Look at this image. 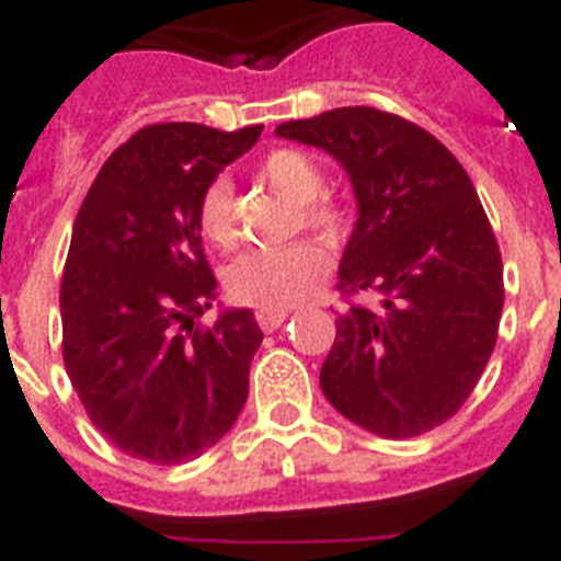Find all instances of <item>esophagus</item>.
<instances>
[{"mask_svg": "<svg viewBox=\"0 0 561 561\" xmlns=\"http://www.w3.org/2000/svg\"><path fill=\"white\" fill-rule=\"evenodd\" d=\"M255 320L262 325L264 332H276L285 320H288V311H273V308H262V311H255Z\"/></svg>", "mask_w": 561, "mask_h": 561, "instance_id": "esophagus-1", "label": "esophagus"}]
</instances>
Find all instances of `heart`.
<instances>
[{
  "instance_id": "heart-1",
  "label": "heart",
  "mask_w": 561,
  "mask_h": 561,
  "mask_svg": "<svg viewBox=\"0 0 561 561\" xmlns=\"http://www.w3.org/2000/svg\"><path fill=\"white\" fill-rule=\"evenodd\" d=\"M262 178L288 201L302 203V218L320 236L337 238L343 229V211L329 201H320L325 174L320 162L297 148H276L262 160ZM197 227L215 247H232L238 238L236 192L232 180L215 178L197 201ZM329 273V255L311 241L285 247H262L238 255L227 271L229 294L247 306L285 311L306 302Z\"/></svg>"
}]
</instances>
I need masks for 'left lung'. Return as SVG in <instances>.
Here are the masks:
<instances>
[{
	"mask_svg": "<svg viewBox=\"0 0 561 561\" xmlns=\"http://www.w3.org/2000/svg\"><path fill=\"white\" fill-rule=\"evenodd\" d=\"M276 136L350 174L358 220L337 288L378 297L337 314L323 396L383 439L443 425L486 369L504 308L501 250L469 174L427 130L373 107L285 122Z\"/></svg>",
	"mask_w": 561,
	"mask_h": 561,
	"instance_id": "obj_1",
	"label": "left lung"
}]
</instances>
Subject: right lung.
Masks as SVG:
<instances>
[{
    "instance_id": "obj_1",
    "label": "right lung",
    "mask_w": 561,
    "mask_h": 561,
    "mask_svg": "<svg viewBox=\"0 0 561 561\" xmlns=\"http://www.w3.org/2000/svg\"><path fill=\"white\" fill-rule=\"evenodd\" d=\"M259 136L262 125L145 127L101 165L78 209L60 285L64 364L92 425L136 460H194L244 408L264 334L250 308L194 329L218 288L197 201Z\"/></svg>"
}]
</instances>
